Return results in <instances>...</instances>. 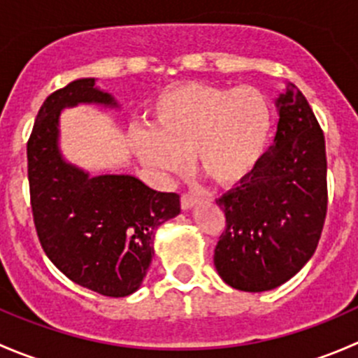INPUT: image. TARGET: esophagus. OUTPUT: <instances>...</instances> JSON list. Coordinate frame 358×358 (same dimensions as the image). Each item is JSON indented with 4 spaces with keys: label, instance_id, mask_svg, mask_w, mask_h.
<instances>
[{
    "label": "esophagus",
    "instance_id": "1",
    "mask_svg": "<svg viewBox=\"0 0 358 358\" xmlns=\"http://www.w3.org/2000/svg\"><path fill=\"white\" fill-rule=\"evenodd\" d=\"M197 202H199V197L194 196V194H182V197H180L182 209H190L192 206H196Z\"/></svg>",
    "mask_w": 358,
    "mask_h": 358
}]
</instances>
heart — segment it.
<instances>
[{
	"instance_id": "obj_1",
	"label": "heart",
	"mask_w": 358,
	"mask_h": 358,
	"mask_svg": "<svg viewBox=\"0 0 358 358\" xmlns=\"http://www.w3.org/2000/svg\"><path fill=\"white\" fill-rule=\"evenodd\" d=\"M149 117V131L133 136L147 168L178 175L194 156L197 169L220 187L239 185L256 171L273 128L268 96L251 85H175L156 96Z\"/></svg>"
}]
</instances>
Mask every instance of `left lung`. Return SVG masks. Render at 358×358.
I'll use <instances>...</instances> for the list:
<instances>
[{"label": "left lung", "instance_id": "obj_1", "mask_svg": "<svg viewBox=\"0 0 358 358\" xmlns=\"http://www.w3.org/2000/svg\"><path fill=\"white\" fill-rule=\"evenodd\" d=\"M275 140L256 171L216 201L225 229L215 266L234 289H273L312 258L327 213L324 131L305 95L291 86L280 99Z\"/></svg>", "mask_w": 358, "mask_h": 358}]
</instances>
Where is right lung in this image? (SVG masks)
Masks as SVG:
<instances>
[{
	"label": "right lung",
	"mask_w": 358,
	"mask_h": 358,
	"mask_svg": "<svg viewBox=\"0 0 358 358\" xmlns=\"http://www.w3.org/2000/svg\"><path fill=\"white\" fill-rule=\"evenodd\" d=\"M81 102L112 103L95 79H78L43 102L27 140L31 209L39 244L72 282L110 298L135 292L154 255V234L180 213L176 192L129 175L88 176L57 149L59 115Z\"/></svg>",
	"instance_id": "1"
}]
</instances>
